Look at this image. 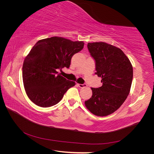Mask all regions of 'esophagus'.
<instances>
[{
    "label": "esophagus",
    "instance_id": "obj_1",
    "mask_svg": "<svg viewBox=\"0 0 154 154\" xmlns=\"http://www.w3.org/2000/svg\"><path fill=\"white\" fill-rule=\"evenodd\" d=\"M77 85L80 87V88H83V87H87V85L86 84H80V83H77Z\"/></svg>",
    "mask_w": 154,
    "mask_h": 154
}]
</instances>
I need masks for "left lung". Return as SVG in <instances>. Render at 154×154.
Segmentation results:
<instances>
[{
    "label": "left lung",
    "instance_id": "left-lung-1",
    "mask_svg": "<svg viewBox=\"0 0 154 154\" xmlns=\"http://www.w3.org/2000/svg\"><path fill=\"white\" fill-rule=\"evenodd\" d=\"M96 62L95 73L101 78L99 88H91L92 97L85 101L86 108L97 116L114 113L128 96L133 78V67L122 49L103 42L88 43Z\"/></svg>",
    "mask_w": 154,
    "mask_h": 154
}]
</instances>
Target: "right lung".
<instances>
[{
    "mask_svg": "<svg viewBox=\"0 0 154 154\" xmlns=\"http://www.w3.org/2000/svg\"><path fill=\"white\" fill-rule=\"evenodd\" d=\"M84 46L83 41L53 36L40 40L24 61L23 83L30 100L42 107L57 104L65 93L76 85L60 75L58 70L69 68L72 56Z\"/></svg>",
    "mask_w": 154,
    "mask_h": 154,
    "instance_id": "right-lung-1",
    "label": "right lung"
}]
</instances>
